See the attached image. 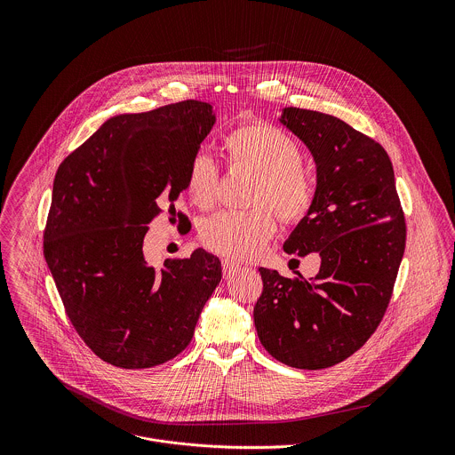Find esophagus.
<instances>
[{
	"mask_svg": "<svg viewBox=\"0 0 455 455\" xmlns=\"http://www.w3.org/2000/svg\"><path fill=\"white\" fill-rule=\"evenodd\" d=\"M240 264L231 259H222V273H224V278L235 275V271H238Z\"/></svg>",
	"mask_w": 455,
	"mask_h": 455,
	"instance_id": "obj_1",
	"label": "esophagus"
}]
</instances>
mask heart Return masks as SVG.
<instances>
[{
	"label": "heart",
	"instance_id": "heart-1",
	"mask_svg": "<svg viewBox=\"0 0 455 455\" xmlns=\"http://www.w3.org/2000/svg\"><path fill=\"white\" fill-rule=\"evenodd\" d=\"M224 150L233 166L258 173L251 212H222L201 226V242L213 252L231 259L258 258L276 231V215L287 222L301 220L312 208L315 188L303 170L298 141L280 128L264 123L243 124L224 138ZM186 189L197 208L210 210L220 196V170L204 152L189 163Z\"/></svg>",
	"mask_w": 455,
	"mask_h": 455
}]
</instances>
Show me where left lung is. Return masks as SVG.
<instances>
[{
    "label": "left lung",
    "instance_id": "8db88e82",
    "mask_svg": "<svg viewBox=\"0 0 455 455\" xmlns=\"http://www.w3.org/2000/svg\"><path fill=\"white\" fill-rule=\"evenodd\" d=\"M280 123L312 152L317 189L310 212L283 243L321 256L305 280L259 267L254 324L276 361L299 370L334 366L357 352L389 307L406 224L386 148L338 117L283 108Z\"/></svg>",
    "mask_w": 455,
    "mask_h": 455
}]
</instances>
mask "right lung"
Here are the masks:
<instances>
[{"label":"right lung","instance_id":"obj_1","mask_svg":"<svg viewBox=\"0 0 455 455\" xmlns=\"http://www.w3.org/2000/svg\"><path fill=\"white\" fill-rule=\"evenodd\" d=\"M215 124L210 103L188 100L108 119L61 163L44 256L85 345L105 363L141 370L177 357L220 282V260L196 249L148 264L143 238L175 210L191 159Z\"/></svg>","mask_w":455,"mask_h":455}]
</instances>
